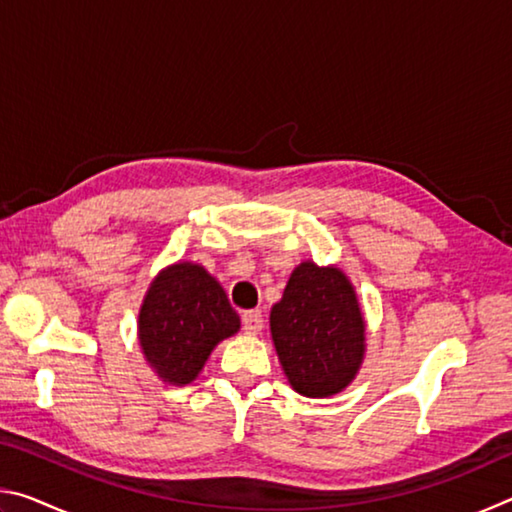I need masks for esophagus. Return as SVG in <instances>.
I'll use <instances>...</instances> for the list:
<instances>
[{
	"label": "esophagus",
	"instance_id": "1",
	"mask_svg": "<svg viewBox=\"0 0 512 512\" xmlns=\"http://www.w3.org/2000/svg\"><path fill=\"white\" fill-rule=\"evenodd\" d=\"M241 323H244V332L248 336H257L259 332H262V327H264L262 311H257V309L244 311V314H241Z\"/></svg>",
	"mask_w": 512,
	"mask_h": 512
}]
</instances>
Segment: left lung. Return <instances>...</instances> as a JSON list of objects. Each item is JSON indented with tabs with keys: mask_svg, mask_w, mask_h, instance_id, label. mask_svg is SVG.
I'll return each mask as SVG.
<instances>
[{
	"mask_svg": "<svg viewBox=\"0 0 512 512\" xmlns=\"http://www.w3.org/2000/svg\"><path fill=\"white\" fill-rule=\"evenodd\" d=\"M271 339L291 388L332 397L348 388L366 357V318L339 266L300 262L271 309Z\"/></svg>",
	"mask_w": 512,
	"mask_h": 512,
	"instance_id": "1",
	"label": "left lung"
}]
</instances>
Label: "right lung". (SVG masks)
I'll list each match as a JSON object with an SVG mask.
<instances>
[{
    "label": "right lung",
    "mask_w": 512,
    "mask_h": 512,
    "mask_svg": "<svg viewBox=\"0 0 512 512\" xmlns=\"http://www.w3.org/2000/svg\"><path fill=\"white\" fill-rule=\"evenodd\" d=\"M241 327L214 275L196 262L164 266L144 293L137 339L146 363L164 384L185 386L201 375L221 341Z\"/></svg>",
    "instance_id": "obj_1"
}]
</instances>
